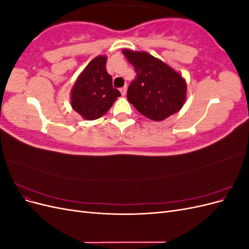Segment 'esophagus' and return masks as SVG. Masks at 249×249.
<instances>
[{
  "label": "esophagus",
  "mask_w": 249,
  "mask_h": 249,
  "mask_svg": "<svg viewBox=\"0 0 249 249\" xmlns=\"http://www.w3.org/2000/svg\"><path fill=\"white\" fill-rule=\"evenodd\" d=\"M126 86H124V87H123V88H120V93H122V95H125L126 94Z\"/></svg>",
  "instance_id": "34e87169"
}]
</instances>
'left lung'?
I'll return each mask as SVG.
<instances>
[{
    "label": "left lung",
    "instance_id": "8db88e82",
    "mask_svg": "<svg viewBox=\"0 0 249 249\" xmlns=\"http://www.w3.org/2000/svg\"><path fill=\"white\" fill-rule=\"evenodd\" d=\"M123 54L137 72L127 89V101L142 115L161 122L182 109L187 94L182 74L146 52L124 49Z\"/></svg>",
    "mask_w": 249,
    "mask_h": 249
}]
</instances>
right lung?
I'll return each mask as SVG.
<instances>
[{"mask_svg":"<svg viewBox=\"0 0 249 249\" xmlns=\"http://www.w3.org/2000/svg\"><path fill=\"white\" fill-rule=\"evenodd\" d=\"M106 56H97L85 67L71 92L72 109L86 120L106 114L120 92L112 86V77L106 70Z\"/></svg>","mask_w":249,"mask_h":249,"instance_id":"obj_1","label":"right lung"}]
</instances>
